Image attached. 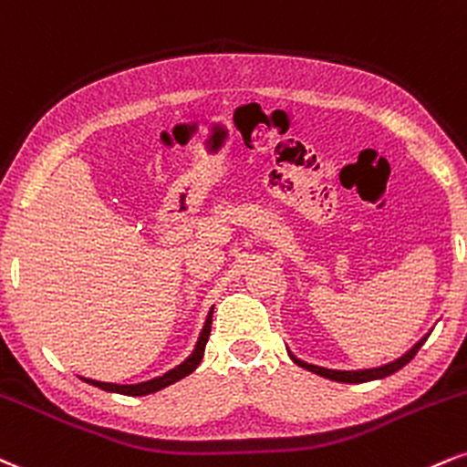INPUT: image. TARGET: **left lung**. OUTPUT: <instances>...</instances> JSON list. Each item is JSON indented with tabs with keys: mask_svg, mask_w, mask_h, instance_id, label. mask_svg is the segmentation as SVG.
<instances>
[{
	"mask_svg": "<svg viewBox=\"0 0 467 467\" xmlns=\"http://www.w3.org/2000/svg\"><path fill=\"white\" fill-rule=\"evenodd\" d=\"M426 338H429V334H426V337H421L420 341L415 343L413 348H410L407 354L400 356V358L391 360V363H387V365H382V367H371V369H352V371H343V369H327V367H319V365H310V363H306V360L297 358V356H295L293 352H290V349H288V356H290V358H293L295 363H297L299 367H304V369L312 371V374L323 376V378H330V380H337V382H354V385H358V382L380 380V378H387V376L396 374V371H400V369H402L404 365H407V363H410V360H413V356L420 352V348H421V345L426 343Z\"/></svg>",
	"mask_w": 467,
	"mask_h": 467,
	"instance_id": "8db88e82",
	"label": "left lung"
}]
</instances>
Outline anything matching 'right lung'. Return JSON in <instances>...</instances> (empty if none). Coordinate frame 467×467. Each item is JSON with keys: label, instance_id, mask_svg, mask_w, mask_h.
I'll use <instances>...</instances> for the list:
<instances>
[{"label": "right lung", "instance_id": "add662e5", "mask_svg": "<svg viewBox=\"0 0 467 467\" xmlns=\"http://www.w3.org/2000/svg\"><path fill=\"white\" fill-rule=\"evenodd\" d=\"M212 315H213V308H210V312H207L205 326H202V330L199 334V341H196V345H194V352H192L188 358L183 360V363L174 367V369L166 371V374H163V376H157V378H152V380L140 382V385H115V382L91 380V378H80V380L89 382V385H93V387H100L102 391L122 393V396H148V393L161 391V389H166L170 385H174V382H179L181 378L190 376L192 371H194L196 367L201 365L202 354H205L207 338H210V332H212Z\"/></svg>", "mask_w": 467, "mask_h": 467}]
</instances>
